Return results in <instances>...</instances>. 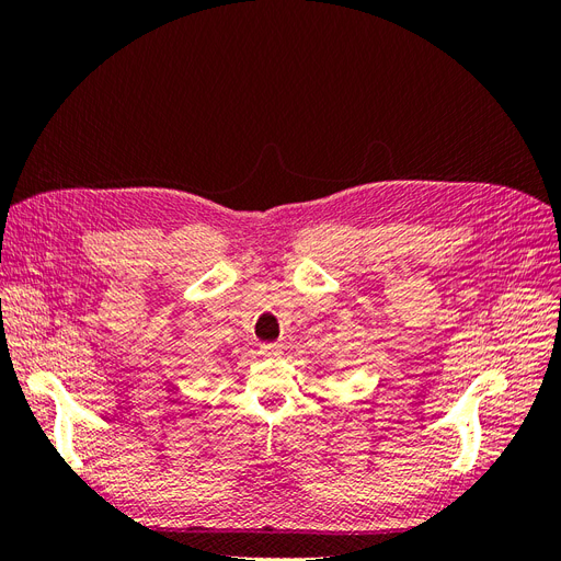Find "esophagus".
Returning a JSON list of instances; mask_svg holds the SVG:
<instances>
[{"label": "esophagus", "instance_id": "34e87169", "mask_svg": "<svg viewBox=\"0 0 561 561\" xmlns=\"http://www.w3.org/2000/svg\"><path fill=\"white\" fill-rule=\"evenodd\" d=\"M260 353L264 355V358H278V355H283V346L276 344V342L262 344V346H260Z\"/></svg>", "mask_w": 561, "mask_h": 561}]
</instances>
